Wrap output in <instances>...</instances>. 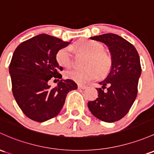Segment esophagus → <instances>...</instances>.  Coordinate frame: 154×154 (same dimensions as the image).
I'll return each mask as SVG.
<instances>
[{
  "mask_svg": "<svg viewBox=\"0 0 154 154\" xmlns=\"http://www.w3.org/2000/svg\"><path fill=\"white\" fill-rule=\"evenodd\" d=\"M87 87L85 85H78V88L79 89H85Z\"/></svg>",
  "mask_w": 154,
  "mask_h": 154,
  "instance_id": "1",
  "label": "esophagus"
}]
</instances>
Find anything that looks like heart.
I'll return each instance as SVG.
<instances>
[{
  "mask_svg": "<svg viewBox=\"0 0 154 154\" xmlns=\"http://www.w3.org/2000/svg\"><path fill=\"white\" fill-rule=\"evenodd\" d=\"M73 49L85 53L86 57L83 69H73L67 71L65 75L68 79L83 84L94 80L98 76H104L109 72L111 66V60L107 53L105 52L103 44L89 39H80L72 45ZM57 62L64 68L72 67L73 59L72 48L70 46L61 48L56 54Z\"/></svg>",
  "mask_w": 154,
  "mask_h": 154,
  "instance_id": "b5f03b06",
  "label": "heart"
}]
</instances>
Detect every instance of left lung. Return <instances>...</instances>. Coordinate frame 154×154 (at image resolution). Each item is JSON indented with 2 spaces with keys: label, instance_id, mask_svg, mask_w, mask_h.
<instances>
[{
  "label": "left lung",
  "instance_id": "1",
  "mask_svg": "<svg viewBox=\"0 0 154 154\" xmlns=\"http://www.w3.org/2000/svg\"><path fill=\"white\" fill-rule=\"evenodd\" d=\"M90 38L108 46L111 67L104 80L99 82L102 88H97L98 97L88 102V107L100 120L116 122L128 114L137 97L142 72L140 56L131 43L115 34H103Z\"/></svg>",
  "mask_w": 154,
  "mask_h": 154
}]
</instances>
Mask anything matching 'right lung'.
Instances as JSON below:
<instances>
[{
    "instance_id": "right-lung-1",
    "label": "right lung",
    "mask_w": 154,
    "mask_h": 154,
    "mask_svg": "<svg viewBox=\"0 0 154 154\" xmlns=\"http://www.w3.org/2000/svg\"><path fill=\"white\" fill-rule=\"evenodd\" d=\"M69 42L40 34L20 43L9 65L13 96L27 117L43 122L60 112L67 94L77 88L72 80H58L57 86L48 84L51 78L61 79L63 68L57 62L58 50Z\"/></svg>"
}]
</instances>
